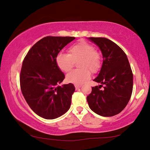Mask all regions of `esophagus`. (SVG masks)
Masks as SVG:
<instances>
[{
    "instance_id": "1",
    "label": "esophagus",
    "mask_w": 150,
    "mask_h": 150,
    "mask_svg": "<svg viewBox=\"0 0 150 150\" xmlns=\"http://www.w3.org/2000/svg\"><path fill=\"white\" fill-rule=\"evenodd\" d=\"M81 85H75V88H76V90H77V89H79V88H81Z\"/></svg>"
}]
</instances>
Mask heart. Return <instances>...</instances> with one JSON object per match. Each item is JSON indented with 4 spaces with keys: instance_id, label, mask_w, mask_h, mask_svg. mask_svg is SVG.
Here are the masks:
<instances>
[{
    "instance_id": "b5f03b06",
    "label": "heart",
    "mask_w": 150,
    "mask_h": 150,
    "mask_svg": "<svg viewBox=\"0 0 150 150\" xmlns=\"http://www.w3.org/2000/svg\"><path fill=\"white\" fill-rule=\"evenodd\" d=\"M79 59L77 67L79 69L66 75L68 82L77 85L88 79L91 73H95L100 69L101 57L95 47L85 41H81L69 48L68 54L59 53L55 58L57 67L63 72L69 71L73 67V61Z\"/></svg>"
}]
</instances>
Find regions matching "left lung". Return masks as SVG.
<instances>
[{
    "label": "left lung",
    "mask_w": 150,
    "mask_h": 150,
    "mask_svg": "<svg viewBox=\"0 0 150 150\" xmlns=\"http://www.w3.org/2000/svg\"><path fill=\"white\" fill-rule=\"evenodd\" d=\"M99 47L103 62L100 72L93 81L99 87H92L87 96L89 108L97 115L109 117L118 115L130 99L133 74L128 57L121 48L105 38H88ZM103 85V90L100 88Z\"/></svg>",
    "instance_id": "left-lung-1"
}]
</instances>
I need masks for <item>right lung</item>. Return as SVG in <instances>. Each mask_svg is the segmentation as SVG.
<instances>
[{
	"mask_svg": "<svg viewBox=\"0 0 150 150\" xmlns=\"http://www.w3.org/2000/svg\"><path fill=\"white\" fill-rule=\"evenodd\" d=\"M74 37L47 36L28 52L20 72V87L30 108L40 117L52 120L69 110L75 88L72 83L59 85L65 75L55 58Z\"/></svg>",
	"mask_w": 150,
	"mask_h": 150,
	"instance_id": "right-lung-1",
	"label": "right lung"
}]
</instances>
